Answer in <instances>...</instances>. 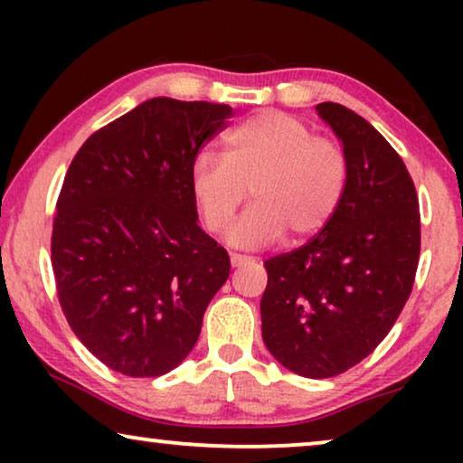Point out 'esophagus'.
I'll use <instances>...</instances> for the list:
<instances>
[{"label":"esophagus","instance_id":"esophagus-1","mask_svg":"<svg viewBox=\"0 0 463 463\" xmlns=\"http://www.w3.org/2000/svg\"><path fill=\"white\" fill-rule=\"evenodd\" d=\"M230 261H232L233 268H240V265L252 261V257H249V255H240V252H232Z\"/></svg>","mask_w":463,"mask_h":463}]
</instances>
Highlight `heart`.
Instances as JSON below:
<instances>
[{
    "label": "heart",
    "instance_id": "obj_1",
    "mask_svg": "<svg viewBox=\"0 0 463 463\" xmlns=\"http://www.w3.org/2000/svg\"><path fill=\"white\" fill-rule=\"evenodd\" d=\"M345 151L333 138L314 137L307 124L288 113L261 111L221 138V157L200 154L189 170V192L202 225L225 230L246 198L230 240L240 246L293 240L318 233L344 200Z\"/></svg>",
    "mask_w": 463,
    "mask_h": 463
}]
</instances>
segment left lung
<instances>
[{"instance_id": "8db88e82", "label": "left lung", "mask_w": 463, "mask_h": 463, "mask_svg": "<svg viewBox=\"0 0 463 463\" xmlns=\"http://www.w3.org/2000/svg\"><path fill=\"white\" fill-rule=\"evenodd\" d=\"M316 111L344 145L347 187L320 233L263 263L261 333L282 366L325 379L369 356L394 326L413 290L421 223L394 147L344 105Z\"/></svg>"}]
</instances>
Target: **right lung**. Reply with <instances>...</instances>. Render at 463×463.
I'll return each instance as SVG.
<instances>
[{"instance_id":"add662e5","label":"right lung","mask_w":463,"mask_h":463,"mask_svg":"<svg viewBox=\"0 0 463 463\" xmlns=\"http://www.w3.org/2000/svg\"><path fill=\"white\" fill-rule=\"evenodd\" d=\"M227 118L230 105L149 99L88 137L62 181L50 246L62 314L122 375L179 366L230 276L189 192L198 151Z\"/></svg>"}]
</instances>
